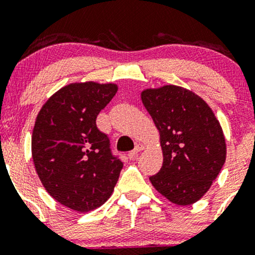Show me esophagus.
I'll use <instances>...</instances> for the list:
<instances>
[{"mask_svg":"<svg viewBox=\"0 0 255 255\" xmlns=\"http://www.w3.org/2000/svg\"><path fill=\"white\" fill-rule=\"evenodd\" d=\"M144 148H145V145L141 144V142H139V144L135 145V148H134L133 151H130L129 157H130V158H134V157L136 156L137 153H139V152H141L142 150H144Z\"/></svg>","mask_w":255,"mask_h":255,"instance_id":"1","label":"esophagus"}]
</instances>
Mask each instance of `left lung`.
I'll list each match as a JSON object with an SVG mask.
<instances>
[{
	"label": "left lung",
	"instance_id": "1",
	"mask_svg": "<svg viewBox=\"0 0 255 255\" xmlns=\"http://www.w3.org/2000/svg\"><path fill=\"white\" fill-rule=\"evenodd\" d=\"M141 101L160 136L163 165L152 186L176 205L194 204L210 189L227 157L219 121L209 104L176 85L146 89Z\"/></svg>",
	"mask_w": 255,
	"mask_h": 255
}]
</instances>
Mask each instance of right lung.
Instances as JSON below:
<instances>
[{"mask_svg":"<svg viewBox=\"0 0 255 255\" xmlns=\"http://www.w3.org/2000/svg\"><path fill=\"white\" fill-rule=\"evenodd\" d=\"M118 89L116 84L93 81L69 84L38 113L32 133L38 177L55 200L74 211L86 213L102 206L124 166L96 125Z\"/></svg>","mask_w":255,"mask_h":255,"instance_id":"obj_1","label":"right lung"}]
</instances>
